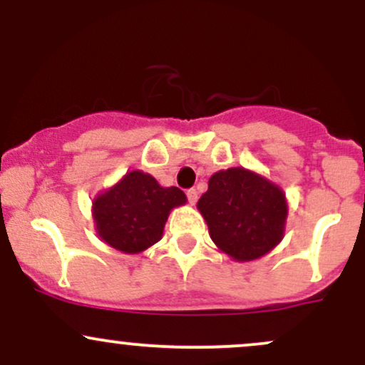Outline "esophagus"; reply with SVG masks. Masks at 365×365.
<instances>
[{"label":"esophagus","instance_id":"1","mask_svg":"<svg viewBox=\"0 0 365 365\" xmlns=\"http://www.w3.org/2000/svg\"><path fill=\"white\" fill-rule=\"evenodd\" d=\"M187 199H188V202H190V204H195L197 202V190H195V188H188V190H187Z\"/></svg>","mask_w":365,"mask_h":365}]
</instances>
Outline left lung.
Returning a JSON list of instances; mask_svg holds the SVG:
<instances>
[{
	"instance_id": "8db88e82",
	"label": "left lung",
	"mask_w": 365,
	"mask_h": 365,
	"mask_svg": "<svg viewBox=\"0 0 365 365\" xmlns=\"http://www.w3.org/2000/svg\"><path fill=\"white\" fill-rule=\"evenodd\" d=\"M209 235L237 261H252L283 237L287 200L278 187L244 168L217 171L197 202Z\"/></svg>"
}]
</instances>
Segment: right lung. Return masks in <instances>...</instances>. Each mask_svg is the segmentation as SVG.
I'll return each mask as SVG.
<instances>
[{
  "label": "right lung",
  "instance_id": "obj_1",
  "mask_svg": "<svg viewBox=\"0 0 365 365\" xmlns=\"http://www.w3.org/2000/svg\"><path fill=\"white\" fill-rule=\"evenodd\" d=\"M185 200L178 187H161L150 175L130 171L96 199V228L106 244L121 252H142L161 238L170 211Z\"/></svg>",
  "mask_w": 365,
  "mask_h": 365
}]
</instances>
